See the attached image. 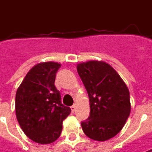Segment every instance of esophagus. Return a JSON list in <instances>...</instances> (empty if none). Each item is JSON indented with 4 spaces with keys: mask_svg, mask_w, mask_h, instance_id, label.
<instances>
[{
    "mask_svg": "<svg viewBox=\"0 0 152 152\" xmlns=\"http://www.w3.org/2000/svg\"><path fill=\"white\" fill-rule=\"evenodd\" d=\"M70 108H71V110H72V112L74 113V111H75V109H76V105H75V104H73V105L70 107Z\"/></svg>",
    "mask_w": 152,
    "mask_h": 152,
    "instance_id": "obj_1",
    "label": "esophagus"
}]
</instances>
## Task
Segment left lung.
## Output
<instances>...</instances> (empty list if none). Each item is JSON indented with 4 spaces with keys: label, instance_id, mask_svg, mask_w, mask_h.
<instances>
[{
    "label": "left lung",
    "instance_id": "1",
    "mask_svg": "<svg viewBox=\"0 0 152 152\" xmlns=\"http://www.w3.org/2000/svg\"><path fill=\"white\" fill-rule=\"evenodd\" d=\"M77 71L90 104V115L81 123L84 134L98 141L115 136L131 113L130 92L126 84L116 71L103 61L78 64Z\"/></svg>",
    "mask_w": 152,
    "mask_h": 152
}]
</instances>
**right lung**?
I'll list each match as a JSON object with an SVG mask.
<instances>
[{
  "label": "right lung",
  "instance_id": "1",
  "mask_svg": "<svg viewBox=\"0 0 152 152\" xmlns=\"http://www.w3.org/2000/svg\"><path fill=\"white\" fill-rule=\"evenodd\" d=\"M61 64L46 62L36 64L26 74L16 94V115L29 139L39 144L54 142L61 135L63 121L71 112L61 103L54 85Z\"/></svg>",
  "mask_w": 152,
  "mask_h": 152
}]
</instances>
